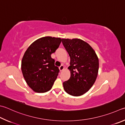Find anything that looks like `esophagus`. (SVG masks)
<instances>
[{"mask_svg":"<svg viewBox=\"0 0 125 125\" xmlns=\"http://www.w3.org/2000/svg\"><path fill=\"white\" fill-rule=\"evenodd\" d=\"M64 66H63L62 65H61L59 67V70L60 71H62L64 69Z\"/></svg>","mask_w":125,"mask_h":125,"instance_id":"34e87169","label":"esophagus"}]
</instances>
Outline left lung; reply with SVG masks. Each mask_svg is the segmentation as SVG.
Listing matches in <instances>:
<instances>
[{"instance_id":"1","label":"left lung","mask_w":125,"mask_h":125,"mask_svg":"<svg viewBox=\"0 0 125 125\" xmlns=\"http://www.w3.org/2000/svg\"><path fill=\"white\" fill-rule=\"evenodd\" d=\"M62 43L70 57V79L63 83L69 95L79 96L86 93L95 82L99 62L93 48L82 40L62 39Z\"/></svg>"}]
</instances>
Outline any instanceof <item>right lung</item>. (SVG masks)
<instances>
[{
    "label": "right lung",
    "mask_w": 125,
    "mask_h": 125,
    "mask_svg": "<svg viewBox=\"0 0 125 125\" xmlns=\"http://www.w3.org/2000/svg\"><path fill=\"white\" fill-rule=\"evenodd\" d=\"M59 37H41L30 44L23 56L21 69L25 82L35 92L45 93L51 90L59 70L51 58L59 47Z\"/></svg>",
    "instance_id": "1"
}]
</instances>
